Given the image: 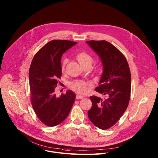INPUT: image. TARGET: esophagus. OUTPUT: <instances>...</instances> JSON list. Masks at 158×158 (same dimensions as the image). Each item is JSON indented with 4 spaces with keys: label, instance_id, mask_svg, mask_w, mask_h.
Here are the masks:
<instances>
[{
    "label": "esophagus",
    "instance_id": "esophagus-1",
    "mask_svg": "<svg viewBox=\"0 0 158 158\" xmlns=\"http://www.w3.org/2000/svg\"><path fill=\"white\" fill-rule=\"evenodd\" d=\"M84 97L81 95H79V94H77L76 95V99H82Z\"/></svg>",
    "mask_w": 158,
    "mask_h": 158
}]
</instances>
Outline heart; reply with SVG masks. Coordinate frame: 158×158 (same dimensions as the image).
Returning <instances> with one entry per match:
<instances>
[{"label":"heart","instance_id":"1","mask_svg":"<svg viewBox=\"0 0 158 158\" xmlns=\"http://www.w3.org/2000/svg\"><path fill=\"white\" fill-rule=\"evenodd\" d=\"M76 59L78 60V62L80 63V64L83 67L86 65H91L93 62V57L89 53L85 52V51H81L79 52L77 56ZM67 64V60L64 59L62 62L61 64V69L62 71H64L65 64ZM101 70V67L99 66L98 67V71H99ZM71 87L74 90V91L79 94H85L88 91L87 87V84L84 81H76L70 84Z\"/></svg>","mask_w":158,"mask_h":158}]
</instances>
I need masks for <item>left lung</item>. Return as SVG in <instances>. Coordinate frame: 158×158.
Here are the masks:
<instances>
[{
    "label": "left lung",
    "instance_id": "8db88e82",
    "mask_svg": "<svg viewBox=\"0 0 158 158\" xmlns=\"http://www.w3.org/2000/svg\"><path fill=\"white\" fill-rule=\"evenodd\" d=\"M99 56L102 65L99 85L96 91L105 97H90L93 105L89 119L96 127L107 129L114 125L126 110L131 94V77L124 55L106 40L86 41Z\"/></svg>",
    "mask_w": 158,
    "mask_h": 158
}]
</instances>
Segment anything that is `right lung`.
Instances as JSON below:
<instances>
[{
    "label": "right lung",
    "mask_w": 158,
    "mask_h": 158,
    "mask_svg": "<svg viewBox=\"0 0 158 158\" xmlns=\"http://www.w3.org/2000/svg\"><path fill=\"white\" fill-rule=\"evenodd\" d=\"M77 44L67 40H52L34 56L29 69L31 103L40 121L48 126L60 124L68 116L76 94L67 90L57 97L54 93L57 78L62 76V54Z\"/></svg>",
    "instance_id": "right-lung-1"
}]
</instances>
